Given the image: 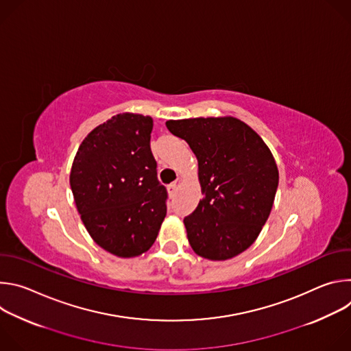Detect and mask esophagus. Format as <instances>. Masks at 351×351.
Listing matches in <instances>:
<instances>
[{
  "mask_svg": "<svg viewBox=\"0 0 351 351\" xmlns=\"http://www.w3.org/2000/svg\"><path fill=\"white\" fill-rule=\"evenodd\" d=\"M176 189H178V184H176V183H171V184H168V186H167V190H168L169 197H173V195H175Z\"/></svg>",
  "mask_w": 351,
  "mask_h": 351,
  "instance_id": "34e87169",
  "label": "esophagus"
}]
</instances>
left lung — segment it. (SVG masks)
I'll return each instance as SVG.
<instances>
[{
  "label": "left lung",
  "instance_id": "8db88e82",
  "mask_svg": "<svg viewBox=\"0 0 351 351\" xmlns=\"http://www.w3.org/2000/svg\"><path fill=\"white\" fill-rule=\"evenodd\" d=\"M198 161L203 198L183 222L199 257L225 261L258 237L275 199L279 172L264 140L233 118L168 121Z\"/></svg>",
  "mask_w": 351,
  "mask_h": 351
}]
</instances>
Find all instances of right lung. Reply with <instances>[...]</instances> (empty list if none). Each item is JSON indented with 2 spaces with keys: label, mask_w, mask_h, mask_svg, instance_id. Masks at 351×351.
<instances>
[{
  "label": "right lung",
  "mask_w": 351,
  "mask_h": 351,
  "mask_svg": "<svg viewBox=\"0 0 351 351\" xmlns=\"http://www.w3.org/2000/svg\"><path fill=\"white\" fill-rule=\"evenodd\" d=\"M153 119L118 114L82 141L71 169V189L93 240L130 258L152 247L167 215L168 193L149 148Z\"/></svg>",
  "instance_id": "add662e5"
}]
</instances>
